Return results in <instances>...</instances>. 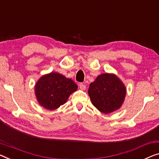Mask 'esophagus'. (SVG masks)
I'll list each match as a JSON object with an SVG mask.
<instances>
[{
    "label": "esophagus",
    "instance_id": "obj_1",
    "mask_svg": "<svg viewBox=\"0 0 159 159\" xmlns=\"http://www.w3.org/2000/svg\"><path fill=\"white\" fill-rule=\"evenodd\" d=\"M79 86H80V89H81V90H83V91H84V90H86V86H85L84 84H79Z\"/></svg>",
    "mask_w": 159,
    "mask_h": 159
}]
</instances>
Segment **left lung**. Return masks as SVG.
<instances>
[{
  "label": "left lung",
  "mask_w": 159,
  "mask_h": 159,
  "mask_svg": "<svg viewBox=\"0 0 159 159\" xmlns=\"http://www.w3.org/2000/svg\"><path fill=\"white\" fill-rule=\"evenodd\" d=\"M88 93L91 103L104 114L119 109L124 102L126 88L114 73H102L90 84Z\"/></svg>",
  "instance_id": "left-lung-1"
}]
</instances>
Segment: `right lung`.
<instances>
[{
    "label": "right lung",
    "mask_w": 159,
    "mask_h": 159,
    "mask_svg": "<svg viewBox=\"0 0 159 159\" xmlns=\"http://www.w3.org/2000/svg\"><path fill=\"white\" fill-rule=\"evenodd\" d=\"M78 86L70 79L57 72L45 74L35 85L37 101L48 110H55L66 103Z\"/></svg>",
    "instance_id": "add662e5"
}]
</instances>
